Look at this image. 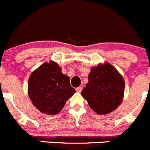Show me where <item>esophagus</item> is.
Segmentation results:
<instances>
[{
  "label": "esophagus",
  "instance_id": "1",
  "mask_svg": "<svg viewBox=\"0 0 150 150\" xmlns=\"http://www.w3.org/2000/svg\"><path fill=\"white\" fill-rule=\"evenodd\" d=\"M82 89H83V88H82L81 86H79V87H77L75 89H76V91L78 92H81L82 91Z\"/></svg>",
  "mask_w": 150,
  "mask_h": 150
}]
</instances>
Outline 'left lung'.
I'll return each mask as SVG.
<instances>
[{"label":"left lung","mask_w":150,"mask_h":150,"mask_svg":"<svg viewBox=\"0 0 150 150\" xmlns=\"http://www.w3.org/2000/svg\"><path fill=\"white\" fill-rule=\"evenodd\" d=\"M124 78L109 63L91 69L89 82L81 92L92 110L99 115L114 111L122 102L124 93Z\"/></svg>","instance_id":"left-lung-1"}]
</instances>
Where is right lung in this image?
<instances>
[{
  "instance_id": "right-lung-1",
  "label": "right lung",
  "mask_w": 150,
  "mask_h": 150,
  "mask_svg": "<svg viewBox=\"0 0 150 150\" xmlns=\"http://www.w3.org/2000/svg\"><path fill=\"white\" fill-rule=\"evenodd\" d=\"M76 91L55 62L44 63L32 73L28 93L35 107L43 113L56 115Z\"/></svg>"
}]
</instances>
